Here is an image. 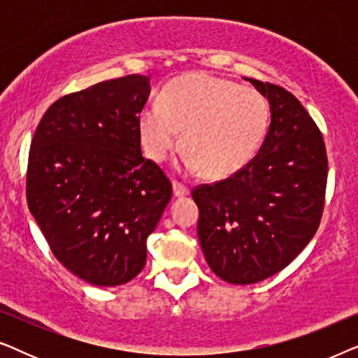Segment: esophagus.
<instances>
[{
  "mask_svg": "<svg viewBox=\"0 0 358 358\" xmlns=\"http://www.w3.org/2000/svg\"><path fill=\"white\" fill-rule=\"evenodd\" d=\"M173 192H174V197H184V195L189 194V189L182 185L180 182H173Z\"/></svg>",
  "mask_w": 358,
  "mask_h": 358,
  "instance_id": "esophagus-1",
  "label": "esophagus"
}]
</instances>
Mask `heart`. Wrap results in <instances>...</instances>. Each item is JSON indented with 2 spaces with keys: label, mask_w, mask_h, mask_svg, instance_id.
<instances>
[{
  "label": "heart",
  "mask_w": 358,
  "mask_h": 358,
  "mask_svg": "<svg viewBox=\"0 0 358 358\" xmlns=\"http://www.w3.org/2000/svg\"><path fill=\"white\" fill-rule=\"evenodd\" d=\"M271 109L261 92L238 83L192 73L166 86L161 102H150L138 119L145 155L163 163L180 146L189 173L223 179L251 163L264 143Z\"/></svg>",
  "instance_id": "heart-1"
}]
</instances>
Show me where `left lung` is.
<instances>
[{
  "mask_svg": "<svg viewBox=\"0 0 358 358\" xmlns=\"http://www.w3.org/2000/svg\"><path fill=\"white\" fill-rule=\"evenodd\" d=\"M268 101L271 125L239 173L192 192L199 241L222 280L251 285L287 267L315 236L324 205L321 131L292 92L244 78Z\"/></svg>",
  "mask_w": 358,
  "mask_h": 358,
  "instance_id": "8db88e82",
  "label": "left lung"
}]
</instances>
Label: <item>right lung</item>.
<instances>
[{
  "label": "right lung",
  "mask_w": 358,
  "mask_h": 358,
  "mask_svg": "<svg viewBox=\"0 0 358 358\" xmlns=\"http://www.w3.org/2000/svg\"><path fill=\"white\" fill-rule=\"evenodd\" d=\"M150 76L129 75L63 96L34 134L27 205L55 257L91 285L130 282L146 262L173 187L140 146Z\"/></svg>",
  "instance_id": "right-lung-1"
}]
</instances>
